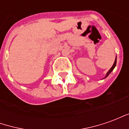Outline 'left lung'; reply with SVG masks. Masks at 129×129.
<instances>
[{
	"instance_id": "1",
	"label": "left lung",
	"mask_w": 129,
	"mask_h": 129,
	"mask_svg": "<svg viewBox=\"0 0 129 129\" xmlns=\"http://www.w3.org/2000/svg\"><path fill=\"white\" fill-rule=\"evenodd\" d=\"M116 63H117V56L115 57V62H114V63H113V66L111 68V69H110V70H108V73H106V75L105 76V77H104V78L107 77L109 75V74H110V73H111V72H112V71L113 70V69L115 68V66H116Z\"/></svg>"
}]
</instances>
